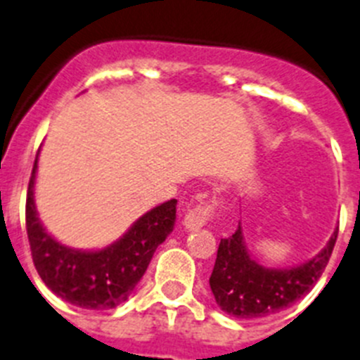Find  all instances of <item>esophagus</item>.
<instances>
[{"mask_svg":"<svg viewBox=\"0 0 360 360\" xmlns=\"http://www.w3.org/2000/svg\"><path fill=\"white\" fill-rule=\"evenodd\" d=\"M214 217V202L213 200H206V202L197 204L195 207H191L186 214H184L183 226L188 231H197L204 227L211 218Z\"/></svg>","mask_w":360,"mask_h":360,"instance_id":"obj_1","label":"esophagus"}]
</instances>
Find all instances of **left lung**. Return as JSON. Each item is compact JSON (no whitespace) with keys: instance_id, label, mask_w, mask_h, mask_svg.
<instances>
[{"instance_id":"left-lung-1","label":"left lung","mask_w":360,"mask_h":360,"mask_svg":"<svg viewBox=\"0 0 360 360\" xmlns=\"http://www.w3.org/2000/svg\"><path fill=\"white\" fill-rule=\"evenodd\" d=\"M338 240V229L320 254L293 268H266L250 257L241 226L220 240L210 286L218 307L231 316L252 320L281 312L318 282Z\"/></svg>"}]
</instances>
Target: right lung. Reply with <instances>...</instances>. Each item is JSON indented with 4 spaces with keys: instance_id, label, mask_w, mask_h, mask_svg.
Instances as JSON below:
<instances>
[{
    "instance_id": "obj_1",
    "label": "right lung",
    "mask_w": 360,
    "mask_h": 360,
    "mask_svg": "<svg viewBox=\"0 0 360 360\" xmlns=\"http://www.w3.org/2000/svg\"><path fill=\"white\" fill-rule=\"evenodd\" d=\"M35 176L37 158L26 195V231L33 264L44 284L76 307L104 311L126 302L146 274L158 245L172 233L177 200H167L147 211L108 247L76 250L44 229L33 200Z\"/></svg>"
}]
</instances>
